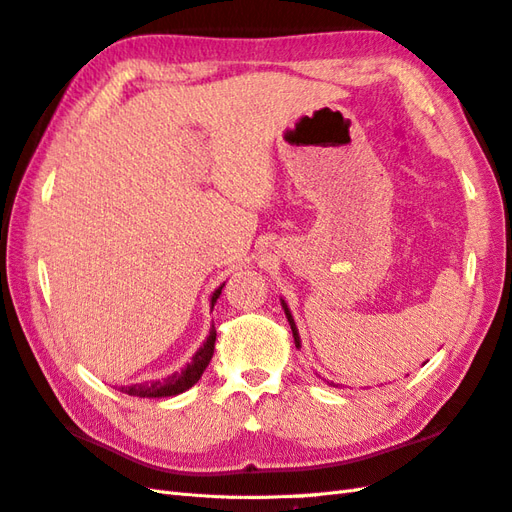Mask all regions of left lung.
Masks as SVG:
<instances>
[{
    "instance_id": "8db88e82",
    "label": "left lung",
    "mask_w": 512,
    "mask_h": 512,
    "mask_svg": "<svg viewBox=\"0 0 512 512\" xmlns=\"http://www.w3.org/2000/svg\"><path fill=\"white\" fill-rule=\"evenodd\" d=\"M281 305H283V311H285V318H287V322H290V329H292V335H294V344H296V348H300V337H298V329H296V324H294V318H292V313H290V309H287V303L285 300H281ZM333 385V383H331ZM335 387V385H333Z\"/></svg>"
}]
</instances>
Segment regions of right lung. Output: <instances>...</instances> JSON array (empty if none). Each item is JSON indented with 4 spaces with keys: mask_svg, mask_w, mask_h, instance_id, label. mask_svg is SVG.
<instances>
[{
    "mask_svg": "<svg viewBox=\"0 0 512 512\" xmlns=\"http://www.w3.org/2000/svg\"><path fill=\"white\" fill-rule=\"evenodd\" d=\"M222 283L218 290L212 294V309L216 305V300L222 292ZM214 344H216V329L212 326L209 331L205 344L196 350V355L192 357V361L183 368L181 372L170 374L162 381H149V383H136V385H127V387H119L127 396H138V398H168V396H177V393H183L186 389H190L196 381H199L201 374L205 372V368L209 365L214 357Z\"/></svg>",
    "mask_w": 512,
    "mask_h": 512,
    "instance_id": "obj_1",
    "label": "right lung"
}]
</instances>
